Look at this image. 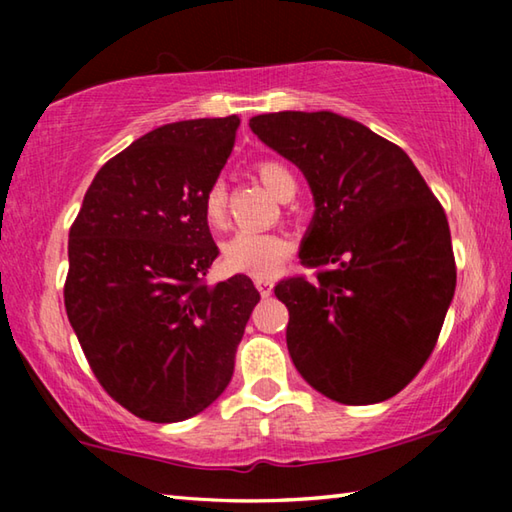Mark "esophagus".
<instances>
[{
	"mask_svg": "<svg viewBox=\"0 0 512 512\" xmlns=\"http://www.w3.org/2000/svg\"><path fill=\"white\" fill-rule=\"evenodd\" d=\"M255 287L264 298H268L273 293V282L266 280V277H255Z\"/></svg>",
	"mask_w": 512,
	"mask_h": 512,
	"instance_id": "1",
	"label": "esophagus"
}]
</instances>
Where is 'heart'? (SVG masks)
Segmentation results:
<instances>
[{
  "mask_svg": "<svg viewBox=\"0 0 512 512\" xmlns=\"http://www.w3.org/2000/svg\"><path fill=\"white\" fill-rule=\"evenodd\" d=\"M257 176L268 192L282 198L289 189H296V178L282 162L262 160L257 164ZM205 221L219 228L225 221V185L216 180L207 187L203 198ZM289 241L273 232L241 230L223 244V264L232 273H246L253 277H268L282 266L289 255Z\"/></svg>",
  "mask_w": 512,
  "mask_h": 512,
  "instance_id": "heart-1",
  "label": "heart"
}]
</instances>
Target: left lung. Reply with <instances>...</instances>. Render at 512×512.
I'll return each mask as SVG.
<instances>
[{
    "label": "left lung",
    "mask_w": 512,
    "mask_h": 512,
    "mask_svg": "<svg viewBox=\"0 0 512 512\" xmlns=\"http://www.w3.org/2000/svg\"><path fill=\"white\" fill-rule=\"evenodd\" d=\"M250 131L296 164L314 196L302 264L275 296L302 379L341 404H377L418 375L456 289L445 210L400 146L329 110L268 112Z\"/></svg>",
    "instance_id": "1"
}]
</instances>
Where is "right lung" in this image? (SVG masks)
Masks as SVG:
<instances>
[{"label": "right lung", "mask_w": 512, "mask_h": 512, "mask_svg": "<svg viewBox=\"0 0 512 512\" xmlns=\"http://www.w3.org/2000/svg\"><path fill=\"white\" fill-rule=\"evenodd\" d=\"M239 117L142 135L94 176L69 230L65 309L106 393L137 418L180 422L232 379L259 293L246 275L203 282L219 255L203 214Z\"/></svg>", "instance_id": "right-lung-1"}]
</instances>
